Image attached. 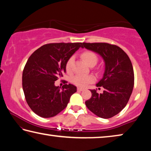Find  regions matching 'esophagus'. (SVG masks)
I'll return each mask as SVG.
<instances>
[{
  "label": "esophagus",
  "instance_id": "34e87169",
  "mask_svg": "<svg viewBox=\"0 0 151 151\" xmlns=\"http://www.w3.org/2000/svg\"><path fill=\"white\" fill-rule=\"evenodd\" d=\"M84 89L83 88H78V91H83Z\"/></svg>",
  "mask_w": 151,
  "mask_h": 151
}]
</instances>
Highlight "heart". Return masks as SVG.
Masks as SVG:
<instances>
[{"label":"heart","mask_w":151,"mask_h":151,"mask_svg":"<svg viewBox=\"0 0 151 151\" xmlns=\"http://www.w3.org/2000/svg\"><path fill=\"white\" fill-rule=\"evenodd\" d=\"M81 58H83V60L85 61V62L89 66L91 65H95L97 63V60H98V58H97V55L94 52L91 51H86L82 53ZM73 62L74 56H71L66 62L65 69L66 71H68V72L71 71V69H72ZM93 81L94 78L92 76H85L81 75V74L76 75L72 78L73 83L80 87H86L88 84L93 82Z\"/></svg>","instance_id":"1"}]
</instances>
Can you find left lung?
Wrapping results in <instances>:
<instances>
[{
    "instance_id": "left-lung-1",
    "label": "left lung",
    "mask_w": 151,
    "mask_h": 151,
    "mask_svg": "<svg viewBox=\"0 0 151 151\" xmlns=\"http://www.w3.org/2000/svg\"><path fill=\"white\" fill-rule=\"evenodd\" d=\"M83 48L97 53L103 58L105 71L96 84L104 91L98 93L90 89L91 97L86 101L87 107L98 117L109 119L126 106L134 86V71L127 54L115 45L107 43H83Z\"/></svg>"
}]
</instances>
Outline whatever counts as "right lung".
<instances>
[{
  "label": "right lung",
  "mask_w": 151,
  "mask_h": 151,
  "mask_svg": "<svg viewBox=\"0 0 151 151\" xmlns=\"http://www.w3.org/2000/svg\"><path fill=\"white\" fill-rule=\"evenodd\" d=\"M82 45L81 42L45 44L28 58L22 73V88L29 107L40 117L58 115L77 91L72 84L61 88L54 83L65 73L68 60Z\"/></svg>",
  "instance_id": "add662e5"
}]
</instances>
